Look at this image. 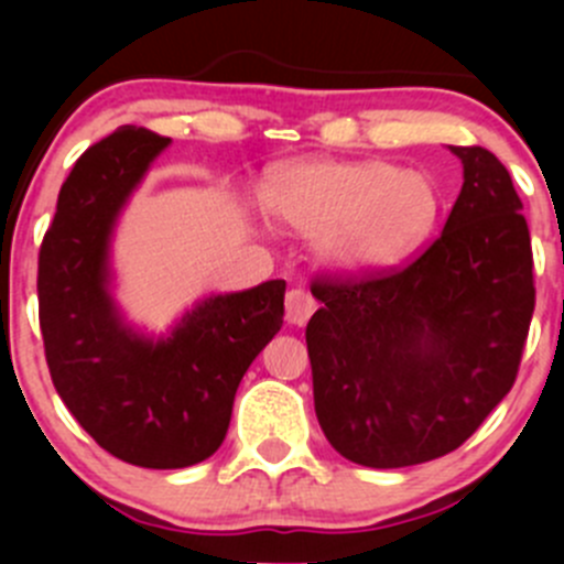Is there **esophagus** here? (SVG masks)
<instances>
[{
	"instance_id": "34e87169",
	"label": "esophagus",
	"mask_w": 564,
	"mask_h": 564,
	"mask_svg": "<svg viewBox=\"0 0 564 564\" xmlns=\"http://www.w3.org/2000/svg\"><path fill=\"white\" fill-rule=\"evenodd\" d=\"M316 311V300L311 297L308 292H303V289H292V292L286 294V322L289 324H305L311 318V314Z\"/></svg>"
}]
</instances>
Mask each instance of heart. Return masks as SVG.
Listing matches in <instances>:
<instances>
[{
	"label": "heart",
	"instance_id": "heart-1",
	"mask_svg": "<svg viewBox=\"0 0 564 564\" xmlns=\"http://www.w3.org/2000/svg\"><path fill=\"white\" fill-rule=\"evenodd\" d=\"M261 202L272 218L316 235L329 264L366 270L420 246L442 198L425 172H395L379 161H314L272 174Z\"/></svg>",
	"mask_w": 564,
	"mask_h": 564
}]
</instances>
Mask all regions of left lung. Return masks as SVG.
Here are the masks:
<instances>
[{"instance_id": "left-lung-1", "label": "left lung", "mask_w": 564, "mask_h": 564, "mask_svg": "<svg viewBox=\"0 0 564 564\" xmlns=\"http://www.w3.org/2000/svg\"><path fill=\"white\" fill-rule=\"evenodd\" d=\"M464 185L412 261L316 272L305 327L316 417L344 458L373 469L464 445L519 377L534 314L527 218L486 147H453Z\"/></svg>"}]
</instances>
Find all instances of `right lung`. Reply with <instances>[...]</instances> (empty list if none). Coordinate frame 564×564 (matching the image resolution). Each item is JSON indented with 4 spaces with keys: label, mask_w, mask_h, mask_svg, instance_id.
<instances>
[{
    "label": "right lung",
    "mask_w": 564,
    "mask_h": 564,
    "mask_svg": "<svg viewBox=\"0 0 564 564\" xmlns=\"http://www.w3.org/2000/svg\"><path fill=\"white\" fill-rule=\"evenodd\" d=\"M169 141L124 124L89 147L62 182L37 256L51 382L106 453L147 469H182L218 451L248 366L281 329L286 294V283L267 281L209 297L161 344L119 324L106 292L108 235Z\"/></svg>",
    "instance_id": "add662e5"
}]
</instances>
